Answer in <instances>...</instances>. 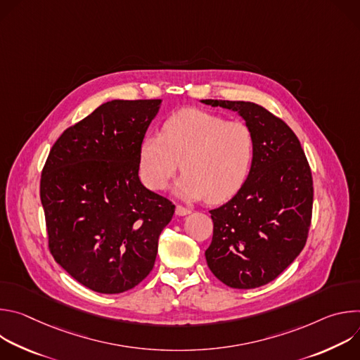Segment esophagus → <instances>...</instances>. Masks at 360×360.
<instances>
[{
	"mask_svg": "<svg viewBox=\"0 0 360 360\" xmlns=\"http://www.w3.org/2000/svg\"><path fill=\"white\" fill-rule=\"evenodd\" d=\"M191 212H192L191 210H188V208H185V207H181V205H178L176 211H175V214H176L178 217H186V215H189Z\"/></svg>",
	"mask_w": 360,
	"mask_h": 360,
	"instance_id": "1",
	"label": "esophagus"
}]
</instances>
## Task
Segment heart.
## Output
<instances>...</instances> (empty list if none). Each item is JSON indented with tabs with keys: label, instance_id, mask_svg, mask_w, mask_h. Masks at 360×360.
Returning <instances> with one entry per match:
<instances>
[{
	"label": "heart",
	"instance_id": "heart-1",
	"mask_svg": "<svg viewBox=\"0 0 360 360\" xmlns=\"http://www.w3.org/2000/svg\"><path fill=\"white\" fill-rule=\"evenodd\" d=\"M253 153V138L242 121L186 108L162 127L161 136L141 143V175L149 189L161 191L179 168L185 172L174 192L185 200L222 202L242 186Z\"/></svg>",
	"mask_w": 360,
	"mask_h": 360
}]
</instances>
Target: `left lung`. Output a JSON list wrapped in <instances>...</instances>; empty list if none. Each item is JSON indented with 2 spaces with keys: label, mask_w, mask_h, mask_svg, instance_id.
<instances>
[{
  "label": "left lung",
  "mask_w": 360,
  "mask_h": 360,
  "mask_svg": "<svg viewBox=\"0 0 360 360\" xmlns=\"http://www.w3.org/2000/svg\"><path fill=\"white\" fill-rule=\"evenodd\" d=\"M200 102L238 112L253 138L246 181L229 202L210 211L214 236L205 258L229 288H259L278 278L306 243L312 172L297 136L264 107L245 101Z\"/></svg>",
  "instance_id": "obj_1"
}]
</instances>
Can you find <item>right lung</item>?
Segmentation results:
<instances>
[{
	"label": "right lung",
	"instance_id": "obj_1",
	"mask_svg": "<svg viewBox=\"0 0 360 360\" xmlns=\"http://www.w3.org/2000/svg\"><path fill=\"white\" fill-rule=\"evenodd\" d=\"M162 99H114L70 127L41 175L49 250L75 281L122 293L152 271L175 205L139 179V150Z\"/></svg>",
	"mask_w": 360,
	"mask_h": 360
}]
</instances>
